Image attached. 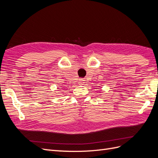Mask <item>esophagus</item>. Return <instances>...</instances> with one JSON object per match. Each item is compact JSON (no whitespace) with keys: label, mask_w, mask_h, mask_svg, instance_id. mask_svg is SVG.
Here are the masks:
<instances>
[{"label":"esophagus","mask_w":158,"mask_h":158,"mask_svg":"<svg viewBox=\"0 0 158 158\" xmlns=\"http://www.w3.org/2000/svg\"><path fill=\"white\" fill-rule=\"evenodd\" d=\"M79 83H80V84H82L84 83V80H80Z\"/></svg>","instance_id":"obj_1"}]
</instances>
